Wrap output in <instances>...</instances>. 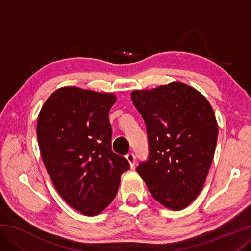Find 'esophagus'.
I'll return each instance as SVG.
<instances>
[{"mask_svg": "<svg viewBox=\"0 0 251 251\" xmlns=\"http://www.w3.org/2000/svg\"><path fill=\"white\" fill-rule=\"evenodd\" d=\"M126 159L129 163V166L133 168L134 165H135V155L133 154V152H129V154H127L126 155Z\"/></svg>", "mask_w": 251, "mask_h": 251, "instance_id": "esophagus-1", "label": "esophagus"}]
</instances>
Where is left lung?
I'll return each mask as SVG.
<instances>
[{
  "label": "left lung",
  "mask_w": 251,
  "mask_h": 251,
  "mask_svg": "<svg viewBox=\"0 0 251 251\" xmlns=\"http://www.w3.org/2000/svg\"><path fill=\"white\" fill-rule=\"evenodd\" d=\"M130 97L145 121L150 150L136 171L157 201L184 209L201 192L214 158L218 125L211 105L180 82L134 91Z\"/></svg>",
  "instance_id": "8db88e82"
}]
</instances>
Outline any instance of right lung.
<instances>
[{
    "instance_id": "right-lung-1",
    "label": "right lung",
    "mask_w": 251,
    "mask_h": 251,
    "mask_svg": "<svg viewBox=\"0 0 251 251\" xmlns=\"http://www.w3.org/2000/svg\"><path fill=\"white\" fill-rule=\"evenodd\" d=\"M112 93L65 86L50 95L37 117V142L50 180L80 214L95 216L115 198L125 157L112 151Z\"/></svg>"
}]
</instances>
